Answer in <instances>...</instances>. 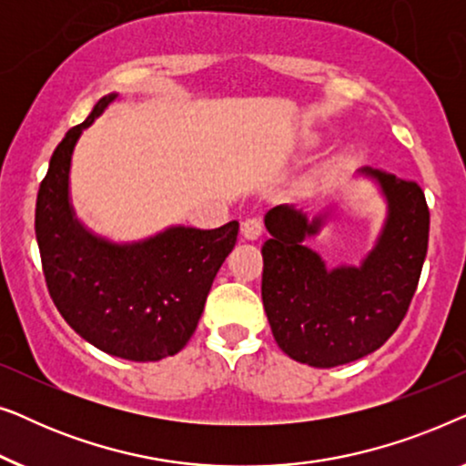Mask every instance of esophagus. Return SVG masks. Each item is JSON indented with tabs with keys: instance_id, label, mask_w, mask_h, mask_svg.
Returning a JSON list of instances; mask_svg holds the SVG:
<instances>
[{
	"instance_id": "34e87169",
	"label": "esophagus",
	"mask_w": 466,
	"mask_h": 466,
	"mask_svg": "<svg viewBox=\"0 0 466 466\" xmlns=\"http://www.w3.org/2000/svg\"><path fill=\"white\" fill-rule=\"evenodd\" d=\"M263 235V222L258 218H248L246 222H241V238L248 241L258 239Z\"/></svg>"
}]
</instances>
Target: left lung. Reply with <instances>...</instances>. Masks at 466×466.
Masks as SVG:
<instances>
[{
	"instance_id": "8db88e82",
	"label": "left lung",
	"mask_w": 466,
	"mask_h": 466,
	"mask_svg": "<svg viewBox=\"0 0 466 466\" xmlns=\"http://www.w3.org/2000/svg\"><path fill=\"white\" fill-rule=\"evenodd\" d=\"M356 176L373 182L386 203L384 225L360 265L327 267L305 246L335 220L333 209L309 218L282 203L265 214L267 320L282 352L309 367H339L384 346L407 314L429 248L431 214L416 182L373 167Z\"/></svg>"
}]
</instances>
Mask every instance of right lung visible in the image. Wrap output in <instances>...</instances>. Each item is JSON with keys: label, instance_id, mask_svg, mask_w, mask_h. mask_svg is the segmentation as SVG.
I'll return each mask as SVG.
<instances>
[{"label": "right lung", "instance_id": "add662e5", "mask_svg": "<svg viewBox=\"0 0 466 466\" xmlns=\"http://www.w3.org/2000/svg\"><path fill=\"white\" fill-rule=\"evenodd\" d=\"M116 99V93L104 95L50 157L37 190L35 239L48 292L69 327L101 352L150 362L177 354L195 333L239 222L171 225L137 241L93 233L76 216L69 171L82 131Z\"/></svg>", "mask_w": 466, "mask_h": 466}]
</instances>
